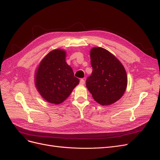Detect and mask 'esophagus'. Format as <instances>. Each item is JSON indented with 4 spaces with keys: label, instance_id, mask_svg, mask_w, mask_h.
Returning a JSON list of instances; mask_svg holds the SVG:
<instances>
[{
    "label": "esophagus",
    "instance_id": "34e87169",
    "mask_svg": "<svg viewBox=\"0 0 160 160\" xmlns=\"http://www.w3.org/2000/svg\"><path fill=\"white\" fill-rule=\"evenodd\" d=\"M79 84L81 85H83L85 84V80L83 79H81L80 80V82H79Z\"/></svg>",
    "mask_w": 160,
    "mask_h": 160
}]
</instances>
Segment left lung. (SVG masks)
<instances>
[{
    "instance_id": "left-lung-1",
    "label": "left lung",
    "mask_w": 160,
    "mask_h": 160,
    "mask_svg": "<svg viewBox=\"0 0 160 160\" xmlns=\"http://www.w3.org/2000/svg\"><path fill=\"white\" fill-rule=\"evenodd\" d=\"M90 57L93 71L86 80L87 88L99 104L108 105L116 102L127 88L128 77L124 67L103 48H92Z\"/></svg>"
}]
</instances>
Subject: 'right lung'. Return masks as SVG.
Instances as JSON below:
<instances>
[{
  "instance_id": "add662e5",
  "label": "right lung",
  "mask_w": 160,
  "mask_h": 160,
  "mask_svg": "<svg viewBox=\"0 0 160 160\" xmlns=\"http://www.w3.org/2000/svg\"><path fill=\"white\" fill-rule=\"evenodd\" d=\"M66 52L55 49L43 58L35 73V85L40 95L51 103L60 104L68 98L79 79L65 61Z\"/></svg>"
}]
</instances>
